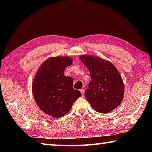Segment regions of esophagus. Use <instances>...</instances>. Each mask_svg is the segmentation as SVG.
Instances as JSON below:
<instances>
[{"label":"esophagus","instance_id":"esophagus-1","mask_svg":"<svg viewBox=\"0 0 152 152\" xmlns=\"http://www.w3.org/2000/svg\"><path fill=\"white\" fill-rule=\"evenodd\" d=\"M80 92H81L82 96L84 95V89H80Z\"/></svg>","mask_w":152,"mask_h":152}]
</instances>
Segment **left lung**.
<instances>
[{
  "label": "left lung",
  "instance_id": "left-lung-1",
  "mask_svg": "<svg viewBox=\"0 0 152 152\" xmlns=\"http://www.w3.org/2000/svg\"><path fill=\"white\" fill-rule=\"evenodd\" d=\"M80 59L89 71L91 81L85 96L95 111L106 114L121 104L124 96V85L120 74L112 63L89 55Z\"/></svg>",
  "mask_w": 152,
  "mask_h": 152
}]
</instances>
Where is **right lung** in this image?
I'll return each instance as SVG.
<instances>
[{
    "label": "right lung",
    "mask_w": 152,
    "mask_h": 152,
    "mask_svg": "<svg viewBox=\"0 0 152 152\" xmlns=\"http://www.w3.org/2000/svg\"><path fill=\"white\" fill-rule=\"evenodd\" d=\"M72 63V58L51 57L41 64L35 75L32 91L42 111L54 118L66 114L72 104L82 95L73 89V80L64 75V70Z\"/></svg>",
    "instance_id": "obj_1"
}]
</instances>
